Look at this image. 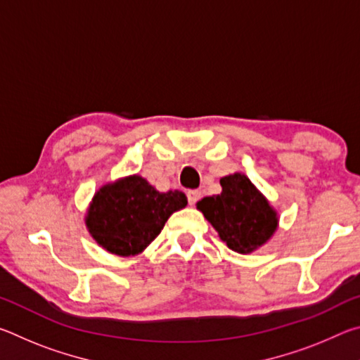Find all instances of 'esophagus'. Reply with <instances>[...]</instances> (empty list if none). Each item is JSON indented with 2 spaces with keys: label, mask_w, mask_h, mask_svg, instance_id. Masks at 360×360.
<instances>
[{
  "label": "esophagus",
  "mask_w": 360,
  "mask_h": 360,
  "mask_svg": "<svg viewBox=\"0 0 360 360\" xmlns=\"http://www.w3.org/2000/svg\"><path fill=\"white\" fill-rule=\"evenodd\" d=\"M187 200H188V205H195L200 200V192L198 191H188L187 192Z\"/></svg>",
  "instance_id": "esophagus-1"
}]
</instances>
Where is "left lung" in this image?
Returning a JSON list of instances; mask_svg holds the SVG:
<instances>
[{
    "label": "left lung",
    "mask_w": 360,
    "mask_h": 360,
    "mask_svg": "<svg viewBox=\"0 0 360 360\" xmlns=\"http://www.w3.org/2000/svg\"><path fill=\"white\" fill-rule=\"evenodd\" d=\"M221 186V195L203 198L197 208L231 251L252 252L275 233L276 212L245 174L225 176Z\"/></svg>",
    "instance_id": "left-lung-1"
}]
</instances>
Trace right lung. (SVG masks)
I'll return each mask as SVG.
<instances>
[{
	"label": "right lung",
	"mask_w": 360,
	"mask_h": 360,
	"mask_svg": "<svg viewBox=\"0 0 360 360\" xmlns=\"http://www.w3.org/2000/svg\"><path fill=\"white\" fill-rule=\"evenodd\" d=\"M186 205L187 197L182 192H157L135 174L101 187L95 193L85 224L106 251L129 257L144 251L168 217Z\"/></svg>",
	"instance_id": "right-lung-1"
}]
</instances>
